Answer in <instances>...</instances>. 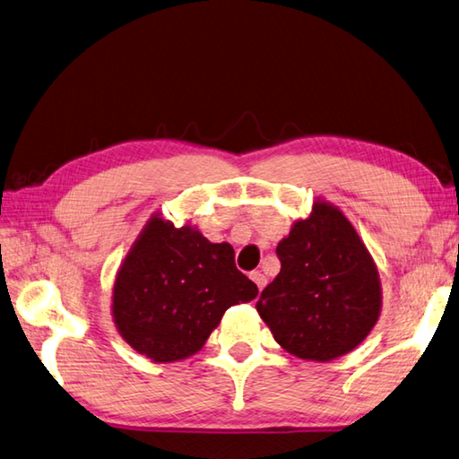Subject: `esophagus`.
I'll return each mask as SVG.
<instances>
[{
	"mask_svg": "<svg viewBox=\"0 0 459 459\" xmlns=\"http://www.w3.org/2000/svg\"><path fill=\"white\" fill-rule=\"evenodd\" d=\"M249 278H252V280H254V283L257 285V290H259V291H262V290L265 288V283H267V278H265V275H264L262 272H252V275H249Z\"/></svg>",
	"mask_w": 459,
	"mask_h": 459,
	"instance_id": "34e87169",
	"label": "esophagus"
}]
</instances>
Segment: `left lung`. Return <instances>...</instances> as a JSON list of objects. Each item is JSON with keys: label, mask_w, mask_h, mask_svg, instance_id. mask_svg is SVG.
Instances as JSON below:
<instances>
[{"label": "left lung", "mask_w": 459, "mask_h": 459, "mask_svg": "<svg viewBox=\"0 0 459 459\" xmlns=\"http://www.w3.org/2000/svg\"><path fill=\"white\" fill-rule=\"evenodd\" d=\"M275 252L281 270L255 304L275 342L309 361H332L358 348L382 311V283L350 220L317 200Z\"/></svg>", "instance_id": "8db88e82"}]
</instances>
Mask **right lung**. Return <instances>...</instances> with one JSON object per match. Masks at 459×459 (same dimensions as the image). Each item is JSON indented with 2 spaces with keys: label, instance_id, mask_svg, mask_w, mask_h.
<instances>
[{
  "label": "right lung",
  "instance_id": "obj_1",
  "mask_svg": "<svg viewBox=\"0 0 459 459\" xmlns=\"http://www.w3.org/2000/svg\"><path fill=\"white\" fill-rule=\"evenodd\" d=\"M255 296L230 244L153 213L119 265L111 316L137 353L168 364L200 351L226 309Z\"/></svg>",
  "mask_w": 459,
  "mask_h": 459
}]
</instances>
